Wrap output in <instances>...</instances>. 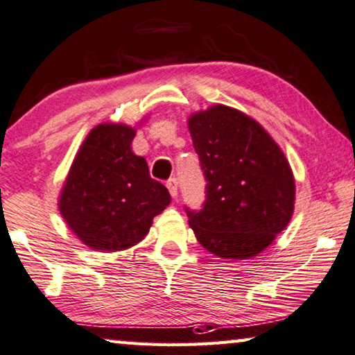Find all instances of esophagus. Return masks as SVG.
Returning a JSON list of instances; mask_svg holds the SVG:
<instances>
[{
    "label": "esophagus",
    "mask_w": 355,
    "mask_h": 355,
    "mask_svg": "<svg viewBox=\"0 0 355 355\" xmlns=\"http://www.w3.org/2000/svg\"><path fill=\"white\" fill-rule=\"evenodd\" d=\"M166 184H167V189H168V193H171L172 198H177L178 196V180L175 177H172L167 180Z\"/></svg>",
    "instance_id": "obj_1"
}]
</instances>
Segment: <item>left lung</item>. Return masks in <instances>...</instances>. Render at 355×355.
<instances>
[{"instance_id":"left-lung-1","label":"left lung","mask_w":355,"mask_h":355,"mask_svg":"<svg viewBox=\"0 0 355 355\" xmlns=\"http://www.w3.org/2000/svg\"><path fill=\"white\" fill-rule=\"evenodd\" d=\"M188 125L207 182L202 208L184 207L196 239L218 257L259 254L294 211L288 159L257 121L230 107L199 112Z\"/></svg>"}]
</instances>
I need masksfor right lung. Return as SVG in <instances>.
<instances>
[{
  "label": "right lung",
  "mask_w": 355,
  "mask_h": 355,
  "mask_svg": "<svg viewBox=\"0 0 355 355\" xmlns=\"http://www.w3.org/2000/svg\"><path fill=\"white\" fill-rule=\"evenodd\" d=\"M134 136L125 125L94 128L61 191V215L93 250L120 251L139 243L171 204L167 188L150 177L147 161L132 153Z\"/></svg>",
  "instance_id": "1"
}]
</instances>
